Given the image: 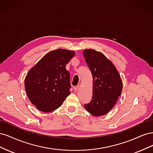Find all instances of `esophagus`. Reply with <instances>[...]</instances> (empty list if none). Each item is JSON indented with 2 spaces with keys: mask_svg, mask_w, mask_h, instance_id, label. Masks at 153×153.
<instances>
[{
  "mask_svg": "<svg viewBox=\"0 0 153 153\" xmlns=\"http://www.w3.org/2000/svg\"><path fill=\"white\" fill-rule=\"evenodd\" d=\"M79 88H80V86H79V85L74 86V87H73V89H74V91H78V89H79Z\"/></svg>",
  "mask_w": 153,
  "mask_h": 153,
  "instance_id": "34e87169",
  "label": "esophagus"
}]
</instances>
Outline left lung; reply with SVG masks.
I'll return each instance as SVG.
<instances>
[{
    "mask_svg": "<svg viewBox=\"0 0 153 153\" xmlns=\"http://www.w3.org/2000/svg\"><path fill=\"white\" fill-rule=\"evenodd\" d=\"M83 53L93 78L92 99L84 107L92 115L101 116L116 103L123 82L116 68L103 53L92 49L84 50Z\"/></svg>",
    "mask_w": 153,
    "mask_h": 153,
    "instance_id": "left-lung-1",
    "label": "left lung"
}]
</instances>
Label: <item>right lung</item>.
I'll return each instance as SVG.
<instances>
[{
	"instance_id": "right-lung-1",
	"label": "right lung",
	"mask_w": 153,
	"mask_h": 153,
	"mask_svg": "<svg viewBox=\"0 0 153 153\" xmlns=\"http://www.w3.org/2000/svg\"><path fill=\"white\" fill-rule=\"evenodd\" d=\"M75 54L65 49L51 51L27 74L24 84L27 95L41 112L56 110L70 94V75L66 66Z\"/></svg>"
}]
</instances>
